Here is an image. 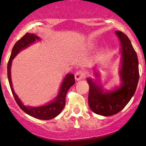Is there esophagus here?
I'll return each mask as SVG.
<instances>
[{"label": "esophagus", "instance_id": "obj_1", "mask_svg": "<svg viewBox=\"0 0 146 146\" xmlns=\"http://www.w3.org/2000/svg\"><path fill=\"white\" fill-rule=\"evenodd\" d=\"M85 75H86V73H85V71L84 70H79L75 74V80L79 81V80H82V79L84 78Z\"/></svg>", "mask_w": 146, "mask_h": 146}]
</instances>
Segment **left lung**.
<instances>
[{
  "label": "left lung",
  "instance_id": "left-lung-1",
  "mask_svg": "<svg viewBox=\"0 0 146 146\" xmlns=\"http://www.w3.org/2000/svg\"><path fill=\"white\" fill-rule=\"evenodd\" d=\"M121 43L122 66L120 70L122 84L119 88L104 93L91 79H87L89 85L88 105L92 111L103 116L118 113L131 100L136 90L139 78L137 55L126 35L115 31Z\"/></svg>",
  "mask_w": 146,
  "mask_h": 146
}]
</instances>
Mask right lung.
<instances>
[{
	"label": "right lung",
	"mask_w": 146,
	"mask_h": 146,
	"mask_svg": "<svg viewBox=\"0 0 146 146\" xmlns=\"http://www.w3.org/2000/svg\"><path fill=\"white\" fill-rule=\"evenodd\" d=\"M36 40H39V37L35 36L33 33H26L25 36H23L19 40L16 42V43L14 44V47L12 48L11 56H10L9 62H8L7 64V77L12 94L14 95L15 100H16L17 104L19 106L20 108L25 113L29 115L30 116L39 119L48 120L58 116L61 113V111L64 107L65 104H66L65 103V99H66V93H67L68 90L75 83V81L74 75H66L64 80V82L62 84L61 87H60L61 88H60V93L58 94V97L54 101L47 105L40 107H30L25 106L23 104V103L19 100L18 97L14 93V89H13L11 79V71H10L11 62H12V60L14 59V57L18 54V52L21 50L23 49V48L27 47L29 44H31L33 42L36 41Z\"/></svg>",
	"instance_id": "add662e5"
}]
</instances>
